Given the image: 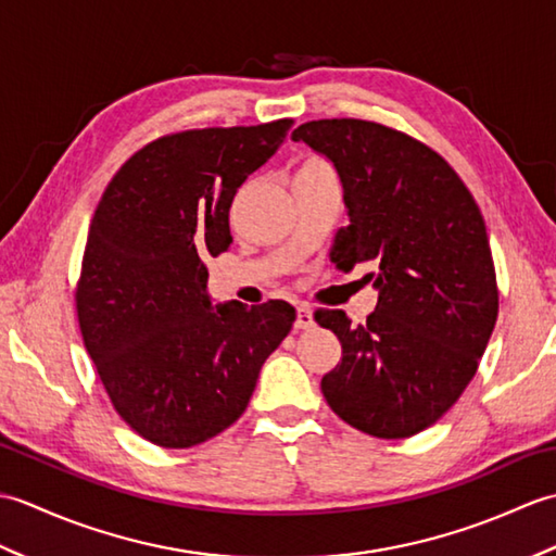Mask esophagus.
<instances>
[{
	"label": "esophagus",
	"mask_w": 556,
	"mask_h": 556,
	"mask_svg": "<svg viewBox=\"0 0 556 556\" xmlns=\"http://www.w3.org/2000/svg\"><path fill=\"white\" fill-rule=\"evenodd\" d=\"M313 311L308 308V305L305 303H301V305H296V327L299 329H308V327H313Z\"/></svg>",
	"instance_id": "obj_1"
}]
</instances>
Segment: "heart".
<instances>
[{
	"label": "heart",
	"mask_w": 556,
	"mask_h": 556,
	"mask_svg": "<svg viewBox=\"0 0 556 556\" xmlns=\"http://www.w3.org/2000/svg\"><path fill=\"white\" fill-rule=\"evenodd\" d=\"M320 164H325L320 157H308V160H305L303 164H301V167H320ZM299 167V169H301Z\"/></svg>",
	"instance_id": "heart-1"
}]
</instances>
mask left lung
Segmentation results:
<instances>
[{
    "instance_id": "1",
    "label": "left lung",
    "mask_w": 556,
    "mask_h": 556,
    "mask_svg": "<svg viewBox=\"0 0 556 556\" xmlns=\"http://www.w3.org/2000/svg\"><path fill=\"white\" fill-rule=\"evenodd\" d=\"M291 138L332 160L344 186L351 224L334 236V263L380 267L368 277L380 299L365 325H351L344 311H315L341 341L323 394L365 434H416L464 394L497 323L485 219L448 162L396 128L320 119Z\"/></svg>"
}]
</instances>
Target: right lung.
<instances>
[{
  "label": "right lung",
  "mask_w": 556,
  "mask_h": 556,
  "mask_svg": "<svg viewBox=\"0 0 556 556\" xmlns=\"http://www.w3.org/2000/svg\"><path fill=\"white\" fill-rule=\"evenodd\" d=\"M291 124L152 140L114 174L92 215L76 287L83 344L114 410L152 444L188 448L239 420L296 320L287 301L212 308L203 263L229 248L233 195Z\"/></svg>",
  "instance_id": "right-lung-1"
}]
</instances>
